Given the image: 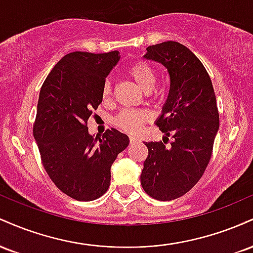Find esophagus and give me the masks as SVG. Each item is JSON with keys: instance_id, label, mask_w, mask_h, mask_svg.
Segmentation results:
<instances>
[{"instance_id": "34e87169", "label": "esophagus", "mask_w": 253, "mask_h": 253, "mask_svg": "<svg viewBox=\"0 0 253 253\" xmlns=\"http://www.w3.org/2000/svg\"><path fill=\"white\" fill-rule=\"evenodd\" d=\"M136 141H139V139L136 136H129V143L130 144H134Z\"/></svg>"}]
</instances>
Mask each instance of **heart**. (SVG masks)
<instances>
[{"mask_svg": "<svg viewBox=\"0 0 253 253\" xmlns=\"http://www.w3.org/2000/svg\"><path fill=\"white\" fill-rule=\"evenodd\" d=\"M127 75L145 92H149L155 86L156 74L147 63L141 62V60L133 63L127 69ZM110 96H112V84L109 81H107L103 84L102 97L103 100H109ZM150 119V113L146 110L124 109L117 115L114 123L118 127L126 130V132L138 133L144 126V124H146Z\"/></svg>", "mask_w": 253, "mask_h": 253, "instance_id": "b5f03b06", "label": "heart"}]
</instances>
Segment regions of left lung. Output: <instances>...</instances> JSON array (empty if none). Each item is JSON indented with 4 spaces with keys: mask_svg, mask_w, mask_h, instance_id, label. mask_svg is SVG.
<instances>
[{
    "mask_svg": "<svg viewBox=\"0 0 253 253\" xmlns=\"http://www.w3.org/2000/svg\"><path fill=\"white\" fill-rule=\"evenodd\" d=\"M146 51V59L167 68L170 90L156 123L167 136L145 143L149 155L140 182L147 195L170 201L188 193L205 172L219 129V112L210 75L189 48L164 42ZM170 135L173 141L168 147Z\"/></svg>",
    "mask_w": 253,
    "mask_h": 253,
    "instance_id": "left-lung-1",
    "label": "left lung"
}]
</instances>
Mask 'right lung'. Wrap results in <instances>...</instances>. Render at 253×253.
Segmentation results:
<instances>
[{
  "mask_svg": "<svg viewBox=\"0 0 253 253\" xmlns=\"http://www.w3.org/2000/svg\"><path fill=\"white\" fill-rule=\"evenodd\" d=\"M120 56L71 52L52 69L40 89L33 135L46 172L59 190L77 201L102 196L110 167L128 146V136L107 129L101 138L88 132L92 110L102 102V88Z\"/></svg>",
  "mask_w": 253,
  "mask_h": 253,
  "instance_id": "add662e5",
  "label": "right lung"
}]
</instances>
